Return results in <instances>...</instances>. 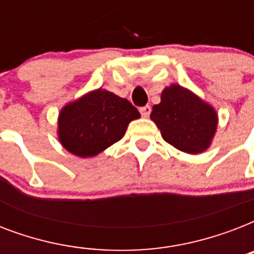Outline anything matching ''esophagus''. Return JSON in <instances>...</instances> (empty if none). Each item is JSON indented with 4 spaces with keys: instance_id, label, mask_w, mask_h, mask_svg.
Returning a JSON list of instances; mask_svg holds the SVG:
<instances>
[{
    "instance_id": "esophagus-1",
    "label": "esophagus",
    "mask_w": 254,
    "mask_h": 254,
    "mask_svg": "<svg viewBox=\"0 0 254 254\" xmlns=\"http://www.w3.org/2000/svg\"><path fill=\"white\" fill-rule=\"evenodd\" d=\"M139 112H141L142 117H149V115H150L151 112V108L149 107V105H145V107H142L139 109Z\"/></svg>"
}]
</instances>
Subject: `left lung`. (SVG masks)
Returning a JSON list of instances; mask_svg holds the SVG:
<instances>
[{
    "instance_id": "8db88e82",
    "label": "left lung",
    "mask_w": 254,
    "mask_h": 254,
    "mask_svg": "<svg viewBox=\"0 0 254 254\" xmlns=\"http://www.w3.org/2000/svg\"><path fill=\"white\" fill-rule=\"evenodd\" d=\"M162 138L187 154H200L211 146L219 117L215 108L189 88L170 84L150 115Z\"/></svg>"
}]
</instances>
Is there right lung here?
<instances>
[{
  "mask_svg": "<svg viewBox=\"0 0 254 254\" xmlns=\"http://www.w3.org/2000/svg\"><path fill=\"white\" fill-rule=\"evenodd\" d=\"M141 117L127 99L97 88L69 101L58 116V138L71 154L89 158L123 138L129 123Z\"/></svg>",
  "mask_w": 254,
  "mask_h": 254,
  "instance_id": "1",
  "label": "right lung"
}]
</instances>
